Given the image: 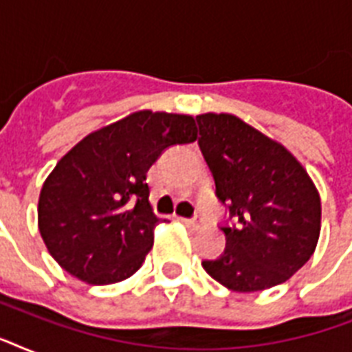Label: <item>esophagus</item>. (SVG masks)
<instances>
[{"label":"esophagus","instance_id":"esophagus-1","mask_svg":"<svg viewBox=\"0 0 352 352\" xmlns=\"http://www.w3.org/2000/svg\"><path fill=\"white\" fill-rule=\"evenodd\" d=\"M184 223H186L190 228H193V230H199V228H203L204 226V221L201 219V217H193V219H184Z\"/></svg>","mask_w":352,"mask_h":352}]
</instances>
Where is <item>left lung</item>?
<instances>
[{
    "mask_svg": "<svg viewBox=\"0 0 352 352\" xmlns=\"http://www.w3.org/2000/svg\"><path fill=\"white\" fill-rule=\"evenodd\" d=\"M199 146L234 226H223L225 254L203 261L234 292L285 283L316 250L322 201L301 162L278 140L230 113L197 115Z\"/></svg>",
    "mask_w": 352,
    "mask_h": 352,
    "instance_id": "obj_1",
    "label": "left lung"
}]
</instances>
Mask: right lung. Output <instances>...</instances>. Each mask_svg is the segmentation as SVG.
Wrapping results in <instances>:
<instances>
[{
  "label": "right lung",
  "mask_w": 352,
  "mask_h": 352,
  "mask_svg": "<svg viewBox=\"0 0 352 352\" xmlns=\"http://www.w3.org/2000/svg\"><path fill=\"white\" fill-rule=\"evenodd\" d=\"M193 140L192 115L142 109L69 149L38 201V228L58 265L89 285L137 272L160 223L149 203L148 170L168 146Z\"/></svg>",
  "instance_id": "add662e5"
}]
</instances>
